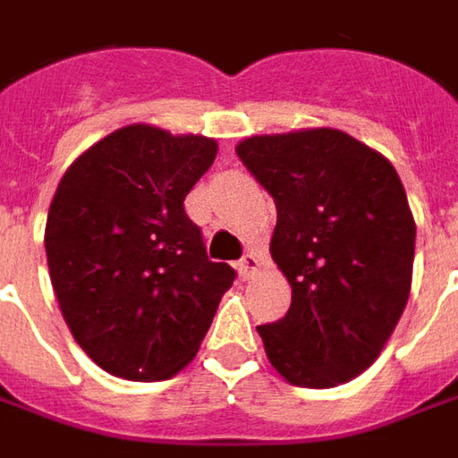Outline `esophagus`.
I'll use <instances>...</instances> for the list:
<instances>
[{
	"instance_id": "esophagus-1",
	"label": "esophagus",
	"mask_w": 458,
	"mask_h": 458,
	"mask_svg": "<svg viewBox=\"0 0 458 458\" xmlns=\"http://www.w3.org/2000/svg\"><path fill=\"white\" fill-rule=\"evenodd\" d=\"M262 265H265V262L259 259V255H255V252H248L245 258L240 259L238 269H240V275L248 279V277H252V275H258L259 269H262Z\"/></svg>"
}]
</instances>
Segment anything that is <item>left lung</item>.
<instances>
[{"mask_svg": "<svg viewBox=\"0 0 458 458\" xmlns=\"http://www.w3.org/2000/svg\"><path fill=\"white\" fill-rule=\"evenodd\" d=\"M272 193L269 252L292 284L287 317L258 327L287 383L327 390L383 353L412 289L414 216L380 151L334 127L252 134L235 147Z\"/></svg>", "mask_w": 458, "mask_h": 458, "instance_id": "8db88e82", "label": "left lung"}]
</instances>
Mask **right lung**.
Listing matches in <instances>:
<instances>
[{
    "instance_id": "obj_1",
    "label": "right lung",
    "mask_w": 458,
    "mask_h": 458,
    "mask_svg": "<svg viewBox=\"0 0 458 458\" xmlns=\"http://www.w3.org/2000/svg\"><path fill=\"white\" fill-rule=\"evenodd\" d=\"M218 141L137 122L65 169L46 220V258L71 334L103 370L149 383L196 358L235 269L210 262L183 210Z\"/></svg>"
}]
</instances>
